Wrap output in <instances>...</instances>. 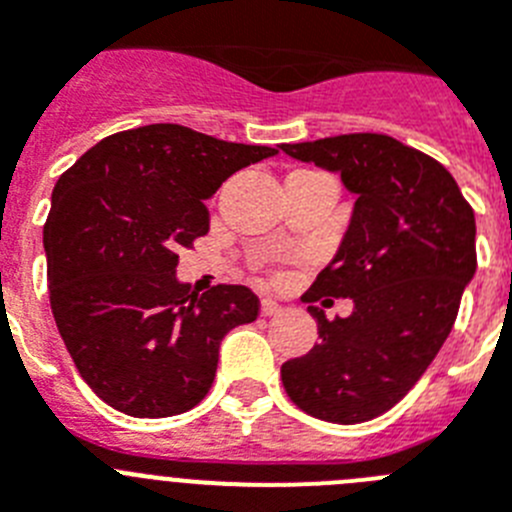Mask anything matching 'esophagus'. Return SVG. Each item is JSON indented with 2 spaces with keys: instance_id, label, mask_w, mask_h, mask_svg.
<instances>
[{
  "instance_id": "1",
  "label": "esophagus",
  "mask_w": 512,
  "mask_h": 512,
  "mask_svg": "<svg viewBox=\"0 0 512 512\" xmlns=\"http://www.w3.org/2000/svg\"><path fill=\"white\" fill-rule=\"evenodd\" d=\"M279 310H282V307H279V302L261 300V315H266V318H269V315H277Z\"/></svg>"
}]
</instances>
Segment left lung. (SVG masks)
I'll use <instances>...</instances> for the list:
<instances>
[{
  "mask_svg": "<svg viewBox=\"0 0 512 512\" xmlns=\"http://www.w3.org/2000/svg\"><path fill=\"white\" fill-rule=\"evenodd\" d=\"M279 148L336 171L356 194L336 256L302 297H351L354 312L328 320L320 307H307L320 343L284 361V390L312 418L364 423L408 395L449 338L477 271L474 210L436 158L390 135L351 133Z\"/></svg>",
  "mask_w": 512,
  "mask_h": 512,
  "instance_id": "1",
  "label": "left lung"
}]
</instances>
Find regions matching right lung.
I'll return each mask as SVG.
<instances>
[{
    "label": "right lung",
    "instance_id": "obj_1",
    "mask_svg": "<svg viewBox=\"0 0 512 512\" xmlns=\"http://www.w3.org/2000/svg\"><path fill=\"white\" fill-rule=\"evenodd\" d=\"M269 156L277 151L158 122L99 140L61 174L43 228L51 310L110 408L133 418L192 410L212 387L225 333L256 320L251 289L197 295L176 264L210 230L205 200Z\"/></svg>",
    "mask_w": 512,
    "mask_h": 512
}]
</instances>
